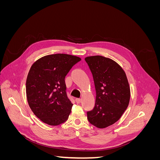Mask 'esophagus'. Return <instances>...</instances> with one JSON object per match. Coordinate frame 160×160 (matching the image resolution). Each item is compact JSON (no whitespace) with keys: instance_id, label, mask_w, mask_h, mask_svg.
Instances as JSON below:
<instances>
[{"instance_id":"34e87169","label":"esophagus","mask_w":160,"mask_h":160,"mask_svg":"<svg viewBox=\"0 0 160 160\" xmlns=\"http://www.w3.org/2000/svg\"><path fill=\"white\" fill-rule=\"evenodd\" d=\"M75 101L77 102V103H80L81 101V99H79V98H77V99H75Z\"/></svg>"}]
</instances>
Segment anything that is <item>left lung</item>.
Segmentation results:
<instances>
[{
  "instance_id": "left-lung-1",
  "label": "left lung",
  "mask_w": 160,
  "mask_h": 160,
  "mask_svg": "<svg viewBox=\"0 0 160 160\" xmlns=\"http://www.w3.org/2000/svg\"><path fill=\"white\" fill-rule=\"evenodd\" d=\"M85 60L93 75L96 91L95 107L88 112V119L94 126L105 128L118 122L128 107V80L122 67L109 58L96 55Z\"/></svg>"
}]
</instances>
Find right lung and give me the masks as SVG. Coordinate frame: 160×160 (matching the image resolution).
I'll return each instance as SVG.
<instances>
[{"instance_id": "add662e5", "label": "right lung", "mask_w": 160, "mask_h": 160, "mask_svg": "<svg viewBox=\"0 0 160 160\" xmlns=\"http://www.w3.org/2000/svg\"><path fill=\"white\" fill-rule=\"evenodd\" d=\"M81 58L53 54L36 61L28 72L26 93L28 105L37 117L50 125L67 120L72 104L66 92L65 78Z\"/></svg>"}]
</instances>
